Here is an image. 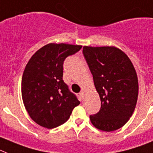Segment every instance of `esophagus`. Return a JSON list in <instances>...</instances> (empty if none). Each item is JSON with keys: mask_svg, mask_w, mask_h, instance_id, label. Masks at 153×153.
I'll return each mask as SVG.
<instances>
[{"mask_svg": "<svg viewBox=\"0 0 153 153\" xmlns=\"http://www.w3.org/2000/svg\"><path fill=\"white\" fill-rule=\"evenodd\" d=\"M80 96H82V98L84 99V96H85V92H83V91H82V92H80Z\"/></svg>", "mask_w": 153, "mask_h": 153, "instance_id": "34e87169", "label": "esophagus"}]
</instances>
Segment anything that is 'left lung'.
<instances>
[{
	"label": "left lung",
	"instance_id": "obj_1",
	"mask_svg": "<svg viewBox=\"0 0 153 153\" xmlns=\"http://www.w3.org/2000/svg\"><path fill=\"white\" fill-rule=\"evenodd\" d=\"M83 55L101 100L100 110L90 115L100 130L113 131L128 122L135 108L138 82L131 61L114 47H84Z\"/></svg>",
	"mask_w": 153,
	"mask_h": 153
}]
</instances>
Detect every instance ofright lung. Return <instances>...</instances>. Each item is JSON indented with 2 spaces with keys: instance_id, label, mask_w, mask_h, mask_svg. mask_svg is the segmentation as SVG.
<instances>
[{
  "instance_id": "1",
  "label": "right lung",
  "mask_w": 153,
  "mask_h": 153,
  "mask_svg": "<svg viewBox=\"0 0 153 153\" xmlns=\"http://www.w3.org/2000/svg\"><path fill=\"white\" fill-rule=\"evenodd\" d=\"M81 48L79 45L49 43L26 65L22 79V100L30 117L40 126L48 129L60 126L80 104L63 80V65Z\"/></svg>"
}]
</instances>
